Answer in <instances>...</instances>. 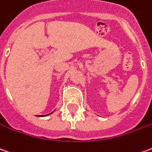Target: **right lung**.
Returning a JSON list of instances; mask_svg holds the SVG:
<instances>
[{
  "label": "right lung",
  "mask_w": 152,
  "mask_h": 152,
  "mask_svg": "<svg viewBox=\"0 0 152 152\" xmlns=\"http://www.w3.org/2000/svg\"><path fill=\"white\" fill-rule=\"evenodd\" d=\"M54 111H55V110H54ZM53 113V112H52V113H48V114H45V115H39V116L38 117H45V116H48V115H50V114H52V113Z\"/></svg>",
  "instance_id": "1"
}]
</instances>
